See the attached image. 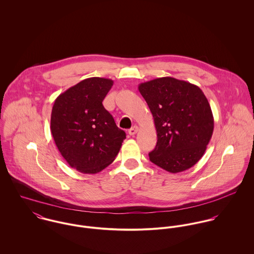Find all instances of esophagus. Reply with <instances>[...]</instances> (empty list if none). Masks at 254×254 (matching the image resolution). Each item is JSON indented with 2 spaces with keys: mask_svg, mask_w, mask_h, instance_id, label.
I'll use <instances>...</instances> for the list:
<instances>
[{
  "mask_svg": "<svg viewBox=\"0 0 254 254\" xmlns=\"http://www.w3.org/2000/svg\"><path fill=\"white\" fill-rule=\"evenodd\" d=\"M138 131H139V127H138V126H134V127H132V128L128 131V133H129L131 136H134L135 134H137Z\"/></svg>",
  "mask_w": 254,
  "mask_h": 254,
  "instance_id": "obj_1",
  "label": "esophagus"
}]
</instances>
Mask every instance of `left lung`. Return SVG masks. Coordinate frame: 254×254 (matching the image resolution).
Instances as JSON below:
<instances>
[{
  "label": "left lung",
  "mask_w": 254,
  "mask_h": 254,
  "mask_svg": "<svg viewBox=\"0 0 254 254\" xmlns=\"http://www.w3.org/2000/svg\"><path fill=\"white\" fill-rule=\"evenodd\" d=\"M157 134L149 160L170 173L192 167L204 154L214 129L210 105L196 85L173 77L139 85Z\"/></svg>",
  "instance_id": "8db88e82"
}]
</instances>
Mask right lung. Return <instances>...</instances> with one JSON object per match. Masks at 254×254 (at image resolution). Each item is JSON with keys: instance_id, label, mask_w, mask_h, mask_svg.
Segmentation results:
<instances>
[{"instance_id": "right-lung-1", "label": "right lung", "mask_w": 254, "mask_h": 254, "mask_svg": "<svg viewBox=\"0 0 254 254\" xmlns=\"http://www.w3.org/2000/svg\"><path fill=\"white\" fill-rule=\"evenodd\" d=\"M112 85L108 78H87L61 94L53 106L55 143L66 162L81 173L96 174L108 167L126 139L103 106Z\"/></svg>"}]
</instances>
